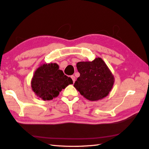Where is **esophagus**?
Returning <instances> with one entry per match:
<instances>
[{"label": "esophagus", "mask_w": 149, "mask_h": 149, "mask_svg": "<svg viewBox=\"0 0 149 149\" xmlns=\"http://www.w3.org/2000/svg\"><path fill=\"white\" fill-rule=\"evenodd\" d=\"M71 78H72V81H73V82L74 83L75 81V77L74 75H72V76H71Z\"/></svg>", "instance_id": "esophagus-1"}]
</instances>
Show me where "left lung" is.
<instances>
[{
    "label": "left lung",
    "instance_id": "obj_1",
    "mask_svg": "<svg viewBox=\"0 0 149 149\" xmlns=\"http://www.w3.org/2000/svg\"><path fill=\"white\" fill-rule=\"evenodd\" d=\"M80 76L74 86L89 101H98L108 96L114 84V76L101 58L77 63Z\"/></svg>",
    "mask_w": 149,
    "mask_h": 149
}]
</instances>
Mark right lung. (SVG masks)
<instances>
[{"label":"right lung","instance_id":"add662e5","mask_svg":"<svg viewBox=\"0 0 149 149\" xmlns=\"http://www.w3.org/2000/svg\"><path fill=\"white\" fill-rule=\"evenodd\" d=\"M72 84V79L65 75L55 63L40 65L31 81L32 91L44 101L57 97L62 89Z\"/></svg>","mask_w":149,"mask_h":149}]
</instances>
